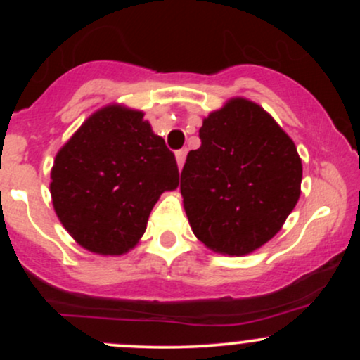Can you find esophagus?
<instances>
[{"instance_id":"obj_1","label":"esophagus","mask_w":360,"mask_h":360,"mask_svg":"<svg viewBox=\"0 0 360 360\" xmlns=\"http://www.w3.org/2000/svg\"><path fill=\"white\" fill-rule=\"evenodd\" d=\"M186 154H188V150H186V148H181V150H176V160H177V167H179V169H183V166H184Z\"/></svg>"}]
</instances>
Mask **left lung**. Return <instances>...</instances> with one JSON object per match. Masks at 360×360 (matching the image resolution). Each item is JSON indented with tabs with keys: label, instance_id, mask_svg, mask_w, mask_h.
I'll list each match as a JSON object with an SVG mask.
<instances>
[{
	"label": "left lung",
	"instance_id": "obj_1",
	"mask_svg": "<svg viewBox=\"0 0 360 360\" xmlns=\"http://www.w3.org/2000/svg\"><path fill=\"white\" fill-rule=\"evenodd\" d=\"M200 139L181 171L189 225L208 249L250 254L298 203V150L269 113L242 98L205 118Z\"/></svg>",
	"mask_w": 360,
	"mask_h": 360
}]
</instances>
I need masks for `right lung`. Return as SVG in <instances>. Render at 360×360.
<instances>
[{
  "label": "right lung",
  "instance_id": "right-lung-1",
  "mask_svg": "<svg viewBox=\"0 0 360 360\" xmlns=\"http://www.w3.org/2000/svg\"><path fill=\"white\" fill-rule=\"evenodd\" d=\"M51 193L74 240L103 255L130 250L164 191L179 184L176 157L143 113L106 106L60 148Z\"/></svg>",
  "mask_w": 360,
  "mask_h": 360
}]
</instances>
